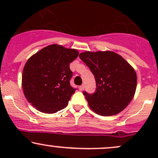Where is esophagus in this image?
I'll use <instances>...</instances> for the list:
<instances>
[{"label":"esophagus","instance_id":"obj_1","mask_svg":"<svg viewBox=\"0 0 158 158\" xmlns=\"http://www.w3.org/2000/svg\"><path fill=\"white\" fill-rule=\"evenodd\" d=\"M85 89V86H84V85H81V86H79V90H84Z\"/></svg>","mask_w":158,"mask_h":158}]
</instances>
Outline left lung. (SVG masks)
Segmentation results:
<instances>
[{
    "instance_id": "obj_1",
    "label": "left lung",
    "mask_w": 158,
    "mask_h": 158,
    "mask_svg": "<svg viewBox=\"0 0 158 158\" xmlns=\"http://www.w3.org/2000/svg\"><path fill=\"white\" fill-rule=\"evenodd\" d=\"M79 56L95 77V93L83 92L91 110L106 117L124 110L136 91L137 74L135 69L122 56L109 50L86 51Z\"/></svg>"
}]
</instances>
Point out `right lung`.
Returning a JSON list of instances; mask_svg holds the SVG:
<instances>
[{"instance_id":"obj_1","label":"right lung","mask_w":158,"mask_h":158,"mask_svg":"<svg viewBox=\"0 0 158 158\" xmlns=\"http://www.w3.org/2000/svg\"><path fill=\"white\" fill-rule=\"evenodd\" d=\"M75 49L56 44L41 49L27 60L22 88L27 101L39 111L53 114L68 106L75 88L70 85V63L77 58Z\"/></svg>"}]
</instances>
